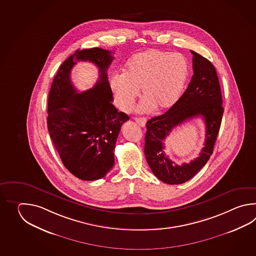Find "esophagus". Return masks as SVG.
<instances>
[{"mask_svg": "<svg viewBox=\"0 0 256 256\" xmlns=\"http://www.w3.org/2000/svg\"><path fill=\"white\" fill-rule=\"evenodd\" d=\"M134 120H136V122H137L139 126H142V127H144V126H146V118L141 117V118H136Z\"/></svg>", "mask_w": 256, "mask_h": 256, "instance_id": "obj_1", "label": "esophagus"}]
</instances>
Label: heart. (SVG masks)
<instances>
[{
	"instance_id": "b5f03b06",
	"label": "heart",
	"mask_w": 256,
	"mask_h": 256,
	"mask_svg": "<svg viewBox=\"0 0 256 256\" xmlns=\"http://www.w3.org/2000/svg\"><path fill=\"white\" fill-rule=\"evenodd\" d=\"M188 76V63L180 54L150 48L134 54L124 74H115L110 87L117 107L128 112L141 88L140 112L172 108L181 97Z\"/></svg>"
}]
</instances>
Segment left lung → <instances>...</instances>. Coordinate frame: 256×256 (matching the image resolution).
<instances>
[{
  "mask_svg": "<svg viewBox=\"0 0 256 256\" xmlns=\"http://www.w3.org/2000/svg\"><path fill=\"white\" fill-rule=\"evenodd\" d=\"M193 76L185 92L174 106L162 115L147 120L144 154L154 174L169 185L183 184L206 164L212 154L220 130L222 97L217 72L210 61L190 50ZM196 116H202L206 126V139L200 156L190 164L176 165L164 152L165 137L174 126Z\"/></svg>",
  "mask_w": 256,
  "mask_h": 256,
  "instance_id": "8db88e82",
  "label": "left lung"
}]
</instances>
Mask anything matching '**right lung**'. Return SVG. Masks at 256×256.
<instances>
[{
    "instance_id": "right-lung-1",
    "label": "right lung",
    "mask_w": 256,
    "mask_h": 256,
    "mask_svg": "<svg viewBox=\"0 0 256 256\" xmlns=\"http://www.w3.org/2000/svg\"><path fill=\"white\" fill-rule=\"evenodd\" d=\"M114 58L106 49L76 50L60 66L49 92L50 138L66 168L80 180H100L112 168L117 137L122 124L129 120L112 102L107 70ZM78 60L92 62L100 73L94 87L80 94L70 80Z\"/></svg>"
}]
</instances>
